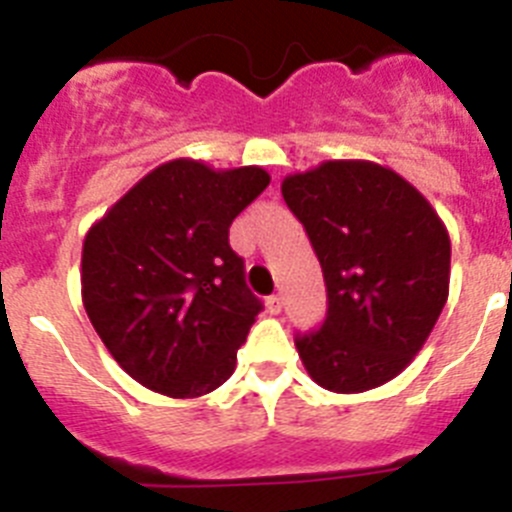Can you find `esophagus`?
Masks as SVG:
<instances>
[{
	"label": "esophagus",
	"instance_id": "1",
	"mask_svg": "<svg viewBox=\"0 0 512 512\" xmlns=\"http://www.w3.org/2000/svg\"><path fill=\"white\" fill-rule=\"evenodd\" d=\"M282 305H284V302H282V297H279V295H271L269 300H266V310H269L271 315H279V312H282Z\"/></svg>",
	"mask_w": 512,
	"mask_h": 512
}]
</instances>
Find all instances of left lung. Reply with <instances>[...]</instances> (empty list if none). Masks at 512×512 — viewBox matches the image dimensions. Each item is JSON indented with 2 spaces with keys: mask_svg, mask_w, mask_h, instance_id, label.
<instances>
[{
  "mask_svg": "<svg viewBox=\"0 0 512 512\" xmlns=\"http://www.w3.org/2000/svg\"><path fill=\"white\" fill-rule=\"evenodd\" d=\"M282 197L305 225L328 289L320 330L295 338L320 387L374 390L413 361L449 300V230L423 194L374 161L289 174Z\"/></svg>",
  "mask_w": 512,
  "mask_h": 512,
  "instance_id": "obj_1",
  "label": "left lung"
}]
</instances>
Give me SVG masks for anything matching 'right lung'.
<instances>
[{
	"mask_svg": "<svg viewBox=\"0 0 512 512\" xmlns=\"http://www.w3.org/2000/svg\"><path fill=\"white\" fill-rule=\"evenodd\" d=\"M261 166H156L89 228L81 300L112 359L143 387L200 397L233 374L261 302L228 230L266 187Z\"/></svg>",
	"mask_w": 512,
	"mask_h": 512,
	"instance_id": "obj_1",
	"label": "right lung"
}]
</instances>
